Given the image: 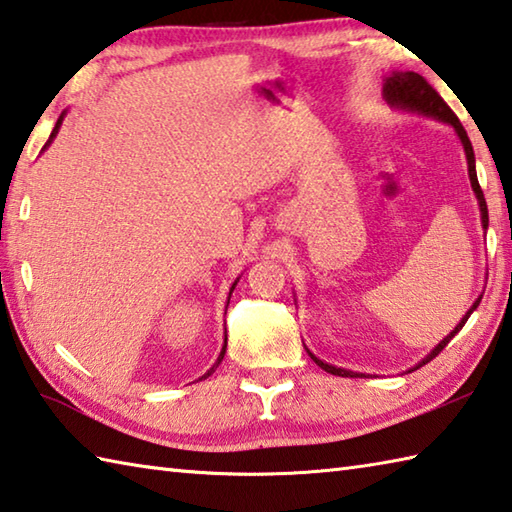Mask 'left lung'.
I'll return each mask as SVG.
<instances>
[{
    "instance_id": "1",
    "label": "left lung",
    "mask_w": 512,
    "mask_h": 512,
    "mask_svg": "<svg viewBox=\"0 0 512 512\" xmlns=\"http://www.w3.org/2000/svg\"><path fill=\"white\" fill-rule=\"evenodd\" d=\"M383 98L388 100V104H392L394 109H403V111H412V113H419V115H428V118H435L439 122H446V124H452L457 131V136L461 140V144H464V151H466V160H468V176H470V185H472V191H475L477 196V202H479V211H481V227L488 229V207H486V198H484V191H481L479 187V180H477V171H475V151H472V144L468 140V133L466 129L461 127V122L455 113H452L450 106L443 102L441 95L432 89V86L426 82V77H421L419 73H412V71H392L388 77L383 80ZM481 301V296L477 298L475 303H472L470 310L466 312V316L461 318V323L452 330L446 339H443L435 350H432L426 359L419 361L414 368H410L408 372H414L419 370L421 365L430 363L435 356L446 347L452 339H455V334L461 330V327L466 325L468 316L477 310V305ZM307 354L312 356L314 363L318 365V368H323L325 372L330 374H336V376H365V374H359V372H352V370H343V368H334V365L330 363H323L321 359H316V356L307 350Z\"/></svg>"
}]
</instances>
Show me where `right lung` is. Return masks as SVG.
I'll list each match as a JSON object with an SVG mask.
<instances>
[{"label": "right lung", "mask_w": 512, "mask_h": 512, "mask_svg": "<svg viewBox=\"0 0 512 512\" xmlns=\"http://www.w3.org/2000/svg\"><path fill=\"white\" fill-rule=\"evenodd\" d=\"M64 115H66V113H62V115H60V118H57V124H55V129H53V133H51V138H48V142L44 144V149L48 147V144H51V142H53V138L57 136V131H60V127H62V120H64ZM236 283H238V281H236ZM236 283H234V285H231V289H229V296H231V292H234V287H236ZM227 303H229V301H227ZM225 350H227V334H225V345H223V350H220V356H218V361L214 363V368H211V370H207V374H205V376H202V379H207V376H209L211 372H214V370L218 368V365H220V361H223V356H225Z\"/></svg>", "instance_id": "obj_1"}]
</instances>
